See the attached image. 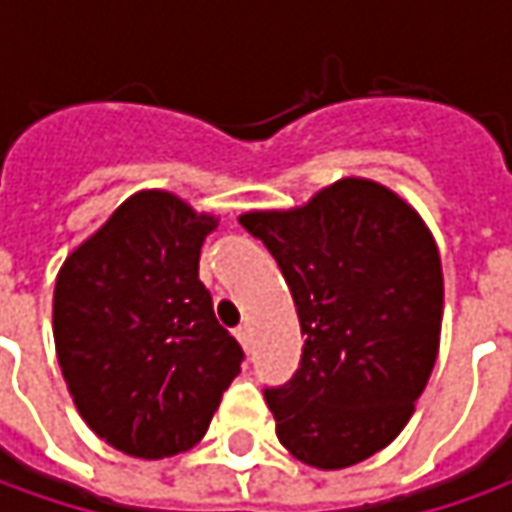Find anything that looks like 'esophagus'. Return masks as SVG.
Returning a JSON list of instances; mask_svg holds the SVG:
<instances>
[{"mask_svg": "<svg viewBox=\"0 0 512 512\" xmlns=\"http://www.w3.org/2000/svg\"><path fill=\"white\" fill-rule=\"evenodd\" d=\"M236 339L242 342V347H245L247 353L253 350V330H250V327H247V325H242V327H239V330H236Z\"/></svg>", "mask_w": 512, "mask_h": 512, "instance_id": "obj_1", "label": "esophagus"}]
</instances>
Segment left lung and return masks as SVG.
Returning a JSON list of instances; mask_svg holds the SVG:
<instances>
[{"mask_svg":"<svg viewBox=\"0 0 512 512\" xmlns=\"http://www.w3.org/2000/svg\"><path fill=\"white\" fill-rule=\"evenodd\" d=\"M239 222L276 259L305 336L296 373L265 390L279 442L322 470L370 459L402 433L439 353L444 279L430 230L364 179Z\"/></svg>","mask_w":512,"mask_h":512,"instance_id":"left-lung-1","label":"left lung"}]
</instances>
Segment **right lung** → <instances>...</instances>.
I'll return each mask as SVG.
<instances>
[{"label": "right lung", "mask_w": 512, "mask_h": 512, "mask_svg": "<svg viewBox=\"0 0 512 512\" xmlns=\"http://www.w3.org/2000/svg\"><path fill=\"white\" fill-rule=\"evenodd\" d=\"M213 227L170 193H136L59 270L62 376L90 430L128 456L193 447L245 362L199 282Z\"/></svg>", "instance_id": "obj_1"}]
</instances>
